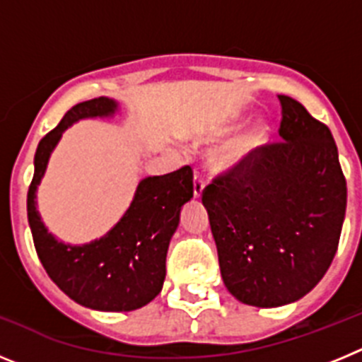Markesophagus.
I'll return each mask as SVG.
<instances>
[{"label":"esophagus","mask_w":362,"mask_h":362,"mask_svg":"<svg viewBox=\"0 0 362 362\" xmlns=\"http://www.w3.org/2000/svg\"><path fill=\"white\" fill-rule=\"evenodd\" d=\"M203 188H204V177L199 174V172H196V175H194V197H201Z\"/></svg>","instance_id":"esophagus-1"}]
</instances>
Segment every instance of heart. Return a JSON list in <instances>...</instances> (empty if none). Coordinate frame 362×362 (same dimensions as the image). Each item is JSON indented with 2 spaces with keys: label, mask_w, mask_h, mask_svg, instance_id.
<instances>
[{
  "label": "heart",
  "mask_w": 362,
  "mask_h": 362,
  "mask_svg": "<svg viewBox=\"0 0 362 362\" xmlns=\"http://www.w3.org/2000/svg\"><path fill=\"white\" fill-rule=\"evenodd\" d=\"M263 139H264V129L263 127H259V129H255L254 132H250L248 136L243 137V139H239V141H235L233 145H230L228 148L223 150V152L217 156V165L219 166L235 165V163L241 161L245 156H248V153H250L259 143L263 141Z\"/></svg>",
  "instance_id": "b5f03b06"
}]
</instances>
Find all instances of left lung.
<instances>
[{"mask_svg": "<svg viewBox=\"0 0 362 362\" xmlns=\"http://www.w3.org/2000/svg\"><path fill=\"white\" fill-rule=\"evenodd\" d=\"M277 98L283 139L252 150L201 194L225 286L259 308L293 303L322 279L346 212L330 129L290 95Z\"/></svg>", "mask_w": 362, "mask_h": 362, "instance_id": "1", "label": "left lung"}]
</instances>
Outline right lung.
I'll use <instances>...</instances> for the list:
<instances>
[{"label": "right lung", "instance_id": "right-lung-1", "mask_svg": "<svg viewBox=\"0 0 362 362\" xmlns=\"http://www.w3.org/2000/svg\"><path fill=\"white\" fill-rule=\"evenodd\" d=\"M116 108L108 98L74 105L37 145L27 194L32 239L49 277L70 299L101 312L137 310L161 292L168 243L179 225L181 206L194 196V172L187 165L170 174L143 179L123 219L90 245H65L47 232L34 197L50 152L74 121L110 116Z\"/></svg>", "mask_w": 362, "mask_h": 362}]
</instances>
